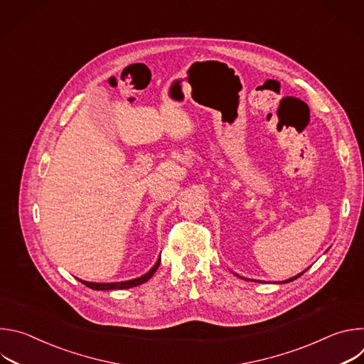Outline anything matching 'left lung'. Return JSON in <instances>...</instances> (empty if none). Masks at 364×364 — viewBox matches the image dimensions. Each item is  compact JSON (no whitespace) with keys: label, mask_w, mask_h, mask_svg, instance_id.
Returning a JSON list of instances; mask_svg holds the SVG:
<instances>
[{"label":"left lung","mask_w":364,"mask_h":364,"mask_svg":"<svg viewBox=\"0 0 364 364\" xmlns=\"http://www.w3.org/2000/svg\"><path fill=\"white\" fill-rule=\"evenodd\" d=\"M302 274H304V272H301V274H298V275H295V277H292V278H289V279H287V281H284V282H291V281H294V279L299 278ZM284 282H281V284H284Z\"/></svg>","instance_id":"left-lung-1"}]
</instances>
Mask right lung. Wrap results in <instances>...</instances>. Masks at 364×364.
Instances as JSON below:
<instances>
[{
    "label": "right lung",
    "mask_w": 364,
    "mask_h": 364,
    "mask_svg": "<svg viewBox=\"0 0 364 364\" xmlns=\"http://www.w3.org/2000/svg\"><path fill=\"white\" fill-rule=\"evenodd\" d=\"M160 262H161V256L159 257L157 264H155L146 274H144L142 277L139 278H135V279H129V281H124V282H103V284H99V282H87V281H82L79 279L83 285H86L87 288H92V289H96V291H111V289H127V288H132V287H136V285H141L144 282H146L154 274L155 271L159 269L160 267Z\"/></svg>",
    "instance_id": "add662e5"
}]
</instances>
